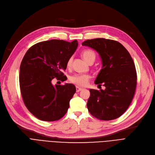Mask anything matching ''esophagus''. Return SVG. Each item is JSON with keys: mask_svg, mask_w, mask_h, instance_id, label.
Here are the masks:
<instances>
[{"mask_svg": "<svg viewBox=\"0 0 155 155\" xmlns=\"http://www.w3.org/2000/svg\"><path fill=\"white\" fill-rule=\"evenodd\" d=\"M82 89H83L81 88V87H79L78 86H76V91H77V92H79V91H82Z\"/></svg>", "mask_w": 155, "mask_h": 155, "instance_id": "34e87169", "label": "esophagus"}]
</instances>
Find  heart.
Returning a JSON list of instances; mask_svg holds the SVG:
<instances>
[{
  "instance_id": "heart-1",
  "label": "heart",
  "mask_w": 155,
  "mask_h": 155,
  "mask_svg": "<svg viewBox=\"0 0 155 155\" xmlns=\"http://www.w3.org/2000/svg\"><path fill=\"white\" fill-rule=\"evenodd\" d=\"M82 56L84 59V60L89 63L91 61L95 60L96 54L93 50L87 49L82 51ZM72 61H73V57H71L69 58L67 62V66L68 67L71 66L72 64ZM90 79H91V77L87 74L77 73V74H73V75H71L70 77V81L74 84L78 85V86H85V85H86L89 83Z\"/></svg>"
}]
</instances>
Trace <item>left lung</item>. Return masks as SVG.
<instances>
[{"mask_svg":"<svg viewBox=\"0 0 155 155\" xmlns=\"http://www.w3.org/2000/svg\"><path fill=\"white\" fill-rule=\"evenodd\" d=\"M82 45L100 54L103 66L94 84L105 87V90H89L88 110L100 120L117 119L128 109L135 94L137 77L133 59L115 40L96 38L86 40Z\"/></svg>","mask_w":155,"mask_h":155,"instance_id":"left-lung-1","label":"left lung"}]
</instances>
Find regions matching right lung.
<instances>
[{
    "label": "right lung",
    "instance_id": "add662e5",
    "mask_svg": "<svg viewBox=\"0 0 155 155\" xmlns=\"http://www.w3.org/2000/svg\"><path fill=\"white\" fill-rule=\"evenodd\" d=\"M77 47L76 39L71 43L59 39L39 42L27 50L21 61L19 82L22 99L29 112L41 121H57L68 110L75 86L54 85L52 81H65L62 71Z\"/></svg>",
    "mask_w": 155,
    "mask_h": 155
}]
</instances>
